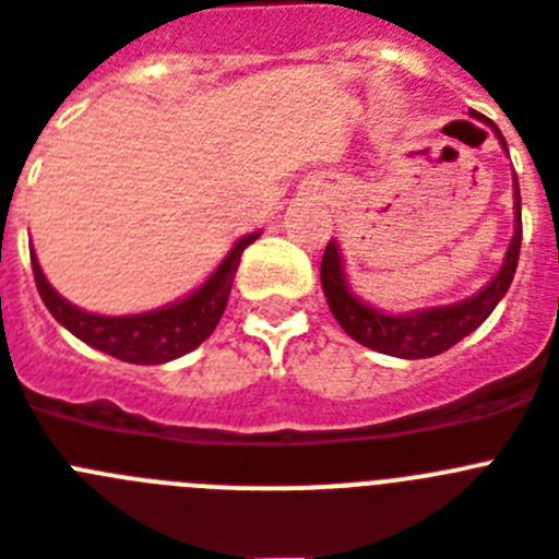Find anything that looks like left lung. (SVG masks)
I'll use <instances>...</instances> for the list:
<instances>
[{"label":"left lung","mask_w":559,"mask_h":559,"mask_svg":"<svg viewBox=\"0 0 559 559\" xmlns=\"http://www.w3.org/2000/svg\"><path fill=\"white\" fill-rule=\"evenodd\" d=\"M475 119H483L497 133L500 144L506 147V139L500 130L495 128V121H489L480 112H472ZM514 236H511L509 250H506V261L500 266L495 278L486 284L477 295L466 298L461 304H449V307L424 309V312H409V316H386L378 312L369 304L349 293L344 275V261L337 252V243L330 241L321 258V287L326 295L335 321L344 326L349 337H355L358 344L369 346L383 355H395V358H431L440 352L452 349L457 341L475 332L486 318L491 316V309L500 304L511 287L514 270H518L520 258V241H523V218H520V185L514 178Z\"/></svg>","instance_id":"8db88e82"}]
</instances>
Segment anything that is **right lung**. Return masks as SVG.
Instances as JSON below:
<instances>
[{
  "label": "right lung",
  "instance_id": "right-lung-1",
  "mask_svg": "<svg viewBox=\"0 0 559 559\" xmlns=\"http://www.w3.org/2000/svg\"><path fill=\"white\" fill-rule=\"evenodd\" d=\"M258 238V233L243 236L241 241L227 252L222 266L207 278V284L187 295L185 301L170 304L164 309H153V312H142V316H93L84 309L73 307L56 293L45 278L36 255H31L33 278H36V289H39L41 301L50 309V316L62 323L64 330H70L79 341L91 344L93 349H102L107 355L128 364H167L190 349L207 341L213 330L222 321L224 309H227L229 289H233V278H236L238 264H241V252L250 247Z\"/></svg>",
  "mask_w": 559,
  "mask_h": 559
}]
</instances>
